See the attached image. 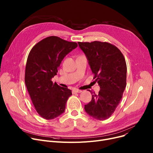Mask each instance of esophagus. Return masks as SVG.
Listing matches in <instances>:
<instances>
[{
  "label": "esophagus",
  "mask_w": 153,
  "mask_h": 153,
  "mask_svg": "<svg viewBox=\"0 0 153 153\" xmlns=\"http://www.w3.org/2000/svg\"><path fill=\"white\" fill-rule=\"evenodd\" d=\"M82 92V91L81 90H79V89H74L73 91H72V94H76V93H81Z\"/></svg>",
  "instance_id": "1"
}]
</instances>
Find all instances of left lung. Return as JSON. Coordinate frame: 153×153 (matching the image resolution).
Listing matches in <instances>:
<instances>
[{"mask_svg": "<svg viewBox=\"0 0 153 153\" xmlns=\"http://www.w3.org/2000/svg\"><path fill=\"white\" fill-rule=\"evenodd\" d=\"M89 61L94 79L100 88L92 92V100L84 105L85 111L98 120L108 119L122 100L126 85V64L122 52L115 45L94 41L78 42Z\"/></svg>", "mask_w": 153, "mask_h": 153, "instance_id": "1", "label": "left lung"}]
</instances>
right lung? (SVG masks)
Masks as SVG:
<instances>
[{"label": "right lung", "instance_id": "1", "mask_svg": "<svg viewBox=\"0 0 153 153\" xmlns=\"http://www.w3.org/2000/svg\"><path fill=\"white\" fill-rule=\"evenodd\" d=\"M77 46L76 42L51 36L37 43L30 51L25 67V85L36 111L45 119L58 117L66 108L72 92L53 83L51 79L57 74L64 58Z\"/></svg>", "mask_w": 153, "mask_h": 153}]
</instances>
